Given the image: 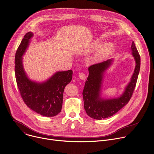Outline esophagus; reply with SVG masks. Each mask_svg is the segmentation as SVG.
Masks as SVG:
<instances>
[{"label":"esophagus","mask_w":154,"mask_h":154,"mask_svg":"<svg viewBox=\"0 0 154 154\" xmlns=\"http://www.w3.org/2000/svg\"><path fill=\"white\" fill-rule=\"evenodd\" d=\"M79 78H80L81 80H85L86 79V75H85V74H84V73H83V72L79 73Z\"/></svg>","instance_id":"obj_1"}]
</instances>
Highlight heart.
<instances>
[{
    "instance_id": "b5f03b06",
    "label": "heart",
    "mask_w": 154,
    "mask_h": 154,
    "mask_svg": "<svg viewBox=\"0 0 154 154\" xmlns=\"http://www.w3.org/2000/svg\"><path fill=\"white\" fill-rule=\"evenodd\" d=\"M101 46V43L99 41H94L90 45L80 51V54L82 55H86L92 52L97 51ZM115 46L112 43H107L103 45L94 55L93 61L94 62H99L105 59L109 54H111L114 51Z\"/></svg>"
}]
</instances>
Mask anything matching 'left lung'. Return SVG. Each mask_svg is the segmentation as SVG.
<instances>
[{
	"mask_svg": "<svg viewBox=\"0 0 154 154\" xmlns=\"http://www.w3.org/2000/svg\"><path fill=\"white\" fill-rule=\"evenodd\" d=\"M135 61V68L130 81L125 86L123 93L118 97H102V90L105 71L113 62L111 58L102 63L91 65L88 68L89 75L86 80L83 91L84 108L91 118L100 120L112 116L130 100L135 88L140 69V56L133 41L130 48Z\"/></svg>",
	"mask_w": 154,
	"mask_h": 154,
	"instance_id": "left-lung-1",
	"label": "left lung"
}]
</instances>
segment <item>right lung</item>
<instances>
[{
  "label": "right lung",
  "mask_w": 154,
  "mask_h": 154,
  "mask_svg": "<svg viewBox=\"0 0 154 154\" xmlns=\"http://www.w3.org/2000/svg\"><path fill=\"white\" fill-rule=\"evenodd\" d=\"M33 36L32 32L27 33L16 52V80L20 96L27 106L42 116L53 117L61 110L64 90L72 80V71L56 72L42 82L30 80L24 69L23 56Z\"/></svg>",
  "instance_id": "right-lung-1"
}]
</instances>
